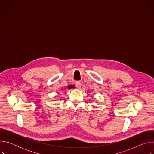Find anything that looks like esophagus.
<instances>
[{"instance_id": "esophagus-1", "label": "esophagus", "mask_w": 154, "mask_h": 154, "mask_svg": "<svg viewBox=\"0 0 154 154\" xmlns=\"http://www.w3.org/2000/svg\"><path fill=\"white\" fill-rule=\"evenodd\" d=\"M75 86L77 89H80V88L82 86V84L79 82H76L75 83Z\"/></svg>"}]
</instances>
